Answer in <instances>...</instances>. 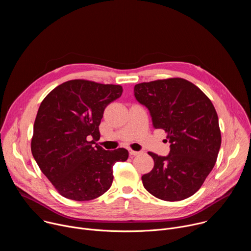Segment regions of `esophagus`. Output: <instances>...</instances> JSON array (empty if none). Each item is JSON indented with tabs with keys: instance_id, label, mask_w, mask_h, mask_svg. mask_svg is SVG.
<instances>
[{
	"instance_id": "obj_1",
	"label": "esophagus",
	"mask_w": 251,
	"mask_h": 251,
	"mask_svg": "<svg viewBox=\"0 0 251 251\" xmlns=\"http://www.w3.org/2000/svg\"><path fill=\"white\" fill-rule=\"evenodd\" d=\"M129 154L131 155V156H136V155H139L140 154V152L139 151H133V150H129Z\"/></svg>"
}]
</instances>
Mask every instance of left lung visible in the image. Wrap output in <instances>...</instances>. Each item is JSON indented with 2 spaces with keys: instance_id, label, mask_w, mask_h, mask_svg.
<instances>
[{
  "instance_id": "left-lung-1",
  "label": "left lung",
  "mask_w": 251,
  "mask_h": 251,
  "mask_svg": "<svg viewBox=\"0 0 251 251\" xmlns=\"http://www.w3.org/2000/svg\"><path fill=\"white\" fill-rule=\"evenodd\" d=\"M134 95L146 106L155 129L167 132L170 153L149 155L154 168L142 176L144 188L168 201H182L203 184L222 144L219 117L208 97L183 78L136 84Z\"/></svg>"
}]
</instances>
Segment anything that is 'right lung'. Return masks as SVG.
<instances>
[{"mask_svg":"<svg viewBox=\"0 0 251 251\" xmlns=\"http://www.w3.org/2000/svg\"><path fill=\"white\" fill-rule=\"evenodd\" d=\"M122 86L75 79L51 90L41 103L33 125L31 153L58 193L84 201L109 190L113 166L124 162V148L106 151L93 146L107 105L119 98Z\"/></svg>","mask_w":251,"mask_h":251,"instance_id":"add662e5","label":"right lung"}]
</instances>
